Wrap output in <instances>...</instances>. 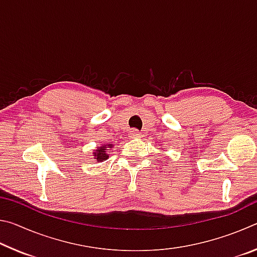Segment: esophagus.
Returning <instances> with one entry per match:
<instances>
[{
    "label": "esophagus",
    "mask_w": 257,
    "mask_h": 257,
    "mask_svg": "<svg viewBox=\"0 0 257 257\" xmlns=\"http://www.w3.org/2000/svg\"><path fill=\"white\" fill-rule=\"evenodd\" d=\"M129 135H130V137H132V138H141V137H142L141 133H139L137 129H133V130H130V132H129Z\"/></svg>",
    "instance_id": "obj_1"
}]
</instances>
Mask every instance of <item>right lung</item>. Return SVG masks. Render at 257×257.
<instances>
[{"label": "right lung", "mask_w": 257, "mask_h": 257, "mask_svg": "<svg viewBox=\"0 0 257 257\" xmlns=\"http://www.w3.org/2000/svg\"><path fill=\"white\" fill-rule=\"evenodd\" d=\"M113 144H103L101 146H97L96 150H94L93 152V156L94 159L96 160V162H104L106 161L108 158L107 151L113 149Z\"/></svg>", "instance_id": "obj_1"}]
</instances>
